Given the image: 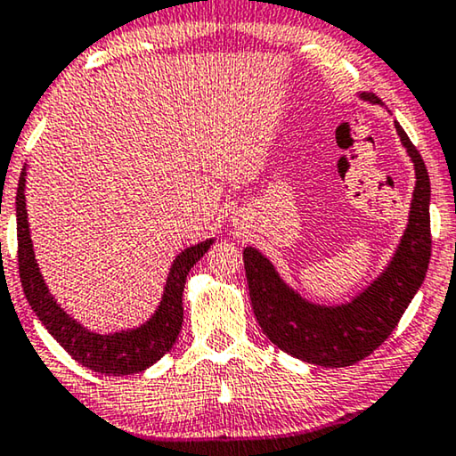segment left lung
<instances>
[{
  "label": "left lung",
  "instance_id": "1",
  "mask_svg": "<svg viewBox=\"0 0 456 456\" xmlns=\"http://www.w3.org/2000/svg\"><path fill=\"white\" fill-rule=\"evenodd\" d=\"M359 99L382 105L371 93H359ZM395 127L415 167L411 210L405 233L388 266L362 293L347 304H314L281 279L277 268L260 249L243 248L249 299L262 332L281 351L301 362L324 368H345L362 362L396 329L426 279L432 256L429 175L399 121H395Z\"/></svg>",
  "mask_w": 456,
  "mask_h": 456
}]
</instances>
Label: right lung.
Here are the masks:
<instances>
[{"label": "right lung", "instance_id": "right-lung-1", "mask_svg": "<svg viewBox=\"0 0 456 456\" xmlns=\"http://www.w3.org/2000/svg\"><path fill=\"white\" fill-rule=\"evenodd\" d=\"M27 165L18 179L16 191V229H18V266H20L22 289L30 307L41 320L49 335L72 355L76 362L88 370L101 371L107 376L138 374L152 363H157L173 345L182 330L183 304L182 295L185 277L191 266L208 252L213 246V237L196 246L185 248L177 254L169 268L165 289L157 310L144 324L136 329H126L118 332H93L74 320L63 307L57 304L38 271L33 240H30L28 215H27Z\"/></svg>", "mask_w": 456, "mask_h": 456}]
</instances>
